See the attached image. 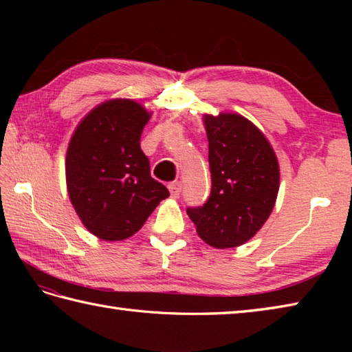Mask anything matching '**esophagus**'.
<instances>
[{"label":"esophagus","mask_w":352,"mask_h":352,"mask_svg":"<svg viewBox=\"0 0 352 352\" xmlns=\"http://www.w3.org/2000/svg\"><path fill=\"white\" fill-rule=\"evenodd\" d=\"M168 188H169V192H170V195H172V197H174V198H178V197H180L182 188H183V186H182V182H172V183L168 186Z\"/></svg>","instance_id":"obj_1"}]
</instances>
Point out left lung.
Masks as SVG:
<instances>
[{
    "mask_svg": "<svg viewBox=\"0 0 352 352\" xmlns=\"http://www.w3.org/2000/svg\"><path fill=\"white\" fill-rule=\"evenodd\" d=\"M212 190L188 207L199 237L214 248H234L257 233L280 188L278 162L256 125L241 115L206 116Z\"/></svg>",
    "mask_w": 352,
    "mask_h": 352,
    "instance_id": "obj_1",
    "label": "left lung"
}]
</instances>
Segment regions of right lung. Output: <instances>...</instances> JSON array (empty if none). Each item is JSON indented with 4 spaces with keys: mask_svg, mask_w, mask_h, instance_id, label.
Segmentation results:
<instances>
[{
    "mask_svg": "<svg viewBox=\"0 0 352 352\" xmlns=\"http://www.w3.org/2000/svg\"><path fill=\"white\" fill-rule=\"evenodd\" d=\"M149 115L113 100L77 126L66 154V184L81 222L104 241H122L144 226L169 190L151 177L140 136Z\"/></svg>",
    "mask_w": 352,
    "mask_h": 352,
    "instance_id": "right-lung-1",
    "label": "right lung"
}]
</instances>
